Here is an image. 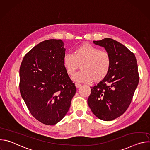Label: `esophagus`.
<instances>
[{
    "instance_id": "1",
    "label": "esophagus",
    "mask_w": 150,
    "mask_h": 150,
    "mask_svg": "<svg viewBox=\"0 0 150 150\" xmlns=\"http://www.w3.org/2000/svg\"><path fill=\"white\" fill-rule=\"evenodd\" d=\"M75 86L77 88H79L81 86V84L79 83H75Z\"/></svg>"
}]
</instances>
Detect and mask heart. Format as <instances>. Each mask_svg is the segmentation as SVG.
<instances>
[{"mask_svg":"<svg viewBox=\"0 0 150 150\" xmlns=\"http://www.w3.org/2000/svg\"><path fill=\"white\" fill-rule=\"evenodd\" d=\"M111 63L108 52L87 43L76 48L73 54L67 53L63 57V67L69 75H73L81 65L82 70L73 77L77 82L101 81L108 75Z\"/></svg>","mask_w":150,"mask_h":150,"instance_id":"1","label":"heart"}]
</instances>
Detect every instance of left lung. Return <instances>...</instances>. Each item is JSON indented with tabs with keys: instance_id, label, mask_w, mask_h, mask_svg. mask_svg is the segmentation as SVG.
Returning a JSON list of instances; mask_svg holds the SVG:
<instances>
[{
	"instance_id": "left-lung-1",
	"label": "left lung",
	"mask_w": 150,
	"mask_h": 150,
	"mask_svg": "<svg viewBox=\"0 0 150 150\" xmlns=\"http://www.w3.org/2000/svg\"><path fill=\"white\" fill-rule=\"evenodd\" d=\"M93 42L104 47L111 57L108 75L91 87L88 104L98 119L113 120L123 115L129 106L139 82L135 54L119 42L105 38Z\"/></svg>"
}]
</instances>
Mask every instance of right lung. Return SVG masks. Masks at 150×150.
<instances>
[{
    "label": "right lung",
    "instance_id": "right-lung-1",
    "mask_svg": "<svg viewBox=\"0 0 150 150\" xmlns=\"http://www.w3.org/2000/svg\"><path fill=\"white\" fill-rule=\"evenodd\" d=\"M61 40L40 42L24 56L19 69V90L31 114L53 125L68 112L76 87L63 65Z\"/></svg>",
    "mask_w": 150,
    "mask_h": 150
}]
</instances>
